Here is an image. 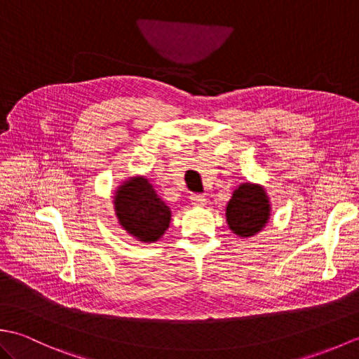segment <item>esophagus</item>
Wrapping results in <instances>:
<instances>
[{"mask_svg": "<svg viewBox=\"0 0 359 359\" xmlns=\"http://www.w3.org/2000/svg\"><path fill=\"white\" fill-rule=\"evenodd\" d=\"M191 203L194 205V207H203V205H207V199H205V196H202V194H193Z\"/></svg>", "mask_w": 359, "mask_h": 359, "instance_id": "34e87169", "label": "esophagus"}]
</instances>
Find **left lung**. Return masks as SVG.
Instances as JSON below:
<instances>
[{
  "mask_svg": "<svg viewBox=\"0 0 359 359\" xmlns=\"http://www.w3.org/2000/svg\"><path fill=\"white\" fill-rule=\"evenodd\" d=\"M270 211V199L264 187L245 182L234 189L226 203V224L239 238H251L269 224Z\"/></svg>",
  "mask_w": 359,
  "mask_h": 359,
  "instance_id": "obj_1",
  "label": "left lung"
}]
</instances>
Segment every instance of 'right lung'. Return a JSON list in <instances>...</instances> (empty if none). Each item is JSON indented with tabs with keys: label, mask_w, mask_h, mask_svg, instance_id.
<instances>
[{
	"label": "right lung",
	"mask_w": 359,
	"mask_h": 359,
	"mask_svg": "<svg viewBox=\"0 0 359 359\" xmlns=\"http://www.w3.org/2000/svg\"><path fill=\"white\" fill-rule=\"evenodd\" d=\"M120 226L143 243L157 242L171 222V210L144 175L126 179L114 194Z\"/></svg>",
	"instance_id": "1"
}]
</instances>
